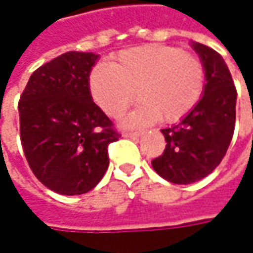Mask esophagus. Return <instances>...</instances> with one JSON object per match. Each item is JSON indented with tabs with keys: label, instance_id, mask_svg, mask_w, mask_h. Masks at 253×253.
<instances>
[{
	"label": "esophagus",
	"instance_id": "esophagus-1",
	"mask_svg": "<svg viewBox=\"0 0 253 253\" xmlns=\"http://www.w3.org/2000/svg\"><path fill=\"white\" fill-rule=\"evenodd\" d=\"M144 134V131H123L122 133V135L123 137H133V138H137V137H140V135H143Z\"/></svg>",
	"mask_w": 253,
	"mask_h": 253
}]
</instances>
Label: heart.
Returning a JSON list of instances; mask_svg holds the SVG:
<instances>
[{"label": "heart", "instance_id": "obj_1", "mask_svg": "<svg viewBox=\"0 0 253 253\" xmlns=\"http://www.w3.org/2000/svg\"><path fill=\"white\" fill-rule=\"evenodd\" d=\"M93 102L116 118L133 103L126 126H141L162 118L175 123L186 116L205 89V67L200 58L182 48L164 44L140 46L122 51L113 64H98L89 74Z\"/></svg>", "mask_w": 253, "mask_h": 253}]
</instances>
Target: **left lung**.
Here are the masks:
<instances>
[{"label":"left lung","mask_w":253,"mask_h":253,"mask_svg":"<svg viewBox=\"0 0 253 253\" xmlns=\"http://www.w3.org/2000/svg\"><path fill=\"white\" fill-rule=\"evenodd\" d=\"M205 67L203 96L178 125L162 128L167 147L151 161L170 183L187 185L211 173L228 150L235 127L237 89L230 70L215 50L192 42Z\"/></svg>","instance_id":"obj_1"}]
</instances>
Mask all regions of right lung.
I'll return each mask as SVG.
<instances>
[{"mask_svg":"<svg viewBox=\"0 0 253 253\" xmlns=\"http://www.w3.org/2000/svg\"><path fill=\"white\" fill-rule=\"evenodd\" d=\"M98 58L83 51L56 57L31 75L18 103L28 164L60 195H83L96 186L109 167L108 147L120 137L89 92Z\"/></svg>","mask_w":253,"mask_h":253,"instance_id":"obj_1","label":"right lung"}]
</instances>
